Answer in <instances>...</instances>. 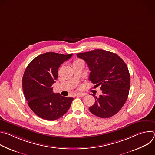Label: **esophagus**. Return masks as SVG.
Wrapping results in <instances>:
<instances>
[{
  "mask_svg": "<svg viewBox=\"0 0 155 155\" xmlns=\"http://www.w3.org/2000/svg\"><path fill=\"white\" fill-rule=\"evenodd\" d=\"M86 95V93H78V94H77V96L78 97H83V96H85Z\"/></svg>",
  "mask_w": 155,
  "mask_h": 155,
  "instance_id": "1",
  "label": "esophagus"
}]
</instances>
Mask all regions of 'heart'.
<instances>
[{
  "instance_id": "obj_1",
  "label": "heart",
  "mask_w": 155,
  "mask_h": 155,
  "mask_svg": "<svg viewBox=\"0 0 155 155\" xmlns=\"http://www.w3.org/2000/svg\"><path fill=\"white\" fill-rule=\"evenodd\" d=\"M80 61V60H77V61H75V62H77V61Z\"/></svg>"
}]
</instances>
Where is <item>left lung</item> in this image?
Segmentation results:
<instances>
[{"label": "left lung", "instance_id": "left-lung-1", "mask_svg": "<svg viewBox=\"0 0 155 155\" xmlns=\"http://www.w3.org/2000/svg\"><path fill=\"white\" fill-rule=\"evenodd\" d=\"M89 67V80L95 86H100L102 94L95 98L89 108L94 115L110 118L117 114L125 104L130 88V75L123 60L117 54L104 50L77 53Z\"/></svg>", "mask_w": 155, "mask_h": 155}]
</instances>
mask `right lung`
I'll list each match as a JSON object with an SVG mask.
<instances>
[{"label":"right lung","mask_w":155,"mask_h":155,"mask_svg":"<svg viewBox=\"0 0 155 155\" xmlns=\"http://www.w3.org/2000/svg\"><path fill=\"white\" fill-rule=\"evenodd\" d=\"M73 54L48 52L35 58L28 65L23 77V90L28 105L38 117L56 120L69 109L74 99L54 93L52 85L58 77V69Z\"/></svg>","instance_id":"1"}]
</instances>
